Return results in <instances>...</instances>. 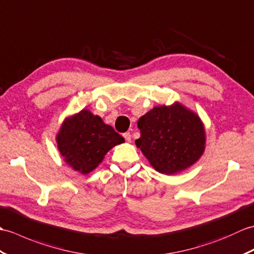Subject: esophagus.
Listing matches in <instances>:
<instances>
[{
    "instance_id": "1",
    "label": "esophagus",
    "mask_w": 254,
    "mask_h": 254,
    "mask_svg": "<svg viewBox=\"0 0 254 254\" xmlns=\"http://www.w3.org/2000/svg\"><path fill=\"white\" fill-rule=\"evenodd\" d=\"M124 136V138H125V140L127 142H130L131 141V134H130V132H125L123 134Z\"/></svg>"
}]
</instances>
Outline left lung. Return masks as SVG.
Wrapping results in <instances>:
<instances>
[{"label":"left lung","instance_id":"left-lung-1","mask_svg":"<svg viewBox=\"0 0 254 254\" xmlns=\"http://www.w3.org/2000/svg\"><path fill=\"white\" fill-rule=\"evenodd\" d=\"M136 144L155 171L173 175L203 154L205 130L200 117L180 103L155 106L138 121Z\"/></svg>","mask_w":254,"mask_h":254}]
</instances>
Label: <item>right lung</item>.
<instances>
[{"mask_svg": "<svg viewBox=\"0 0 254 254\" xmlns=\"http://www.w3.org/2000/svg\"><path fill=\"white\" fill-rule=\"evenodd\" d=\"M56 142L65 162L83 175L92 172L104 155L117 144L125 142L114 128L88 110L66 118L56 136Z\"/></svg>", "mask_w": 254, "mask_h": 254, "instance_id": "right-lung-1", "label": "right lung"}]
</instances>
